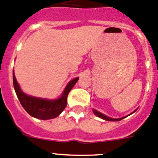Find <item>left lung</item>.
<instances>
[{
	"mask_svg": "<svg viewBox=\"0 0 158 158\" xmlns=\"http://www.w3.org/2000/svg\"><path fill=\"white\" fill-rule=\"evenodd\" d=\"M136 110H137V109H135V110L134 112H133V113H134ZM92 111H93L94 114L96 115L97 116H98L99 118H101V119H103V120H107V121H120V120H123V118L127 117V116H123V117L116 118H116H111V117H109V116H106V115H105V114H103V113H100V112H98V111H97L96 109H92ZM131 114H129V115H131ZM129 115H128V116H129Z\"/></svg>",
	"mask_w": 158,
	"mask_h": 158,
	"instance_id": "8db88e82",
	"label": "left lung"
}]
</instances>
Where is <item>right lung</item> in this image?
<instances>
[{
  "mask_svg": "<svg viewBox=\"0 0 158 158\" xmlns=\"http://www.w3.org/2000/svg\"><path fill=\"white\" fill-rule=\"evenodd\" d=\"M79 78H76L67 84L63 93L56 99H47L30 96L21 89L19 84L15 79L13 71V85L19 102L23 109L31 116L40 120H50L59 116L67 106V98L71 89L76 84Z\"/></svg>",
  "mask_w": 158,
  "mask_h": 158,
  "instance_id": "obj_1",
  "label": "right lung"
}]
</instances>
